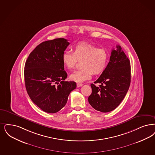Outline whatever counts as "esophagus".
Wrapping results in <instances>:
<instances>
[{
    "mask_svg": "<svg viewBox=\"0 0 155 155\" xmlns=\"http://www.w3.org/2000/svg\"><path fill=\"white\" fill-rule=\"evenodd\" d=\"M82 85H83V84H81V83H77V86L78 87H82Z\"/></svg>",
    "mask_w": 155,
    "mask_h": 155,
    "instance_id": "1",
    "label": "esophagus"
}]
</instances>
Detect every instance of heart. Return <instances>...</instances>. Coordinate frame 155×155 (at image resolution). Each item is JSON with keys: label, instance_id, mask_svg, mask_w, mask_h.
I'll use <instances>...</instances> for the list:
<instances>
[{"label": "heart", "instance_id": "1", "mask_svg": "<svg viewBox=\"0 0 155 155\" xmlns=\"http://www.w3.org/2000/svg\"><path fill=\"white\" fill-rule=\"evenodd\" d=\"M62 62L68 70L74 68L77 62H81L82 69L70 75V79L82 82L91 78L92 74H99L104 71L108 62V54L103 48H98L92 44L82 42L77 44L73 53L66 51L63 53Z\"/></svg>", "mask_w": 155, "mask_h": 155}]
</instances>
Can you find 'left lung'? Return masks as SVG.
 Here are the masks:
<instances>
[{"instance_id": "8db88e82", "label": "left lung", "mask_w": 155, "mask_h": 155, "mask_svg": "<svg viewBox=\"0 0 155 155\" xmlns=\"http://www.w3.org/2000/svg\"><path fill=\"white\" fill-rule=\"evenodd\" d=\"M130 62L120 45L112 50L110 62L106 68L92 84V92L88 97L91 105L97 111L108 112L120 104L127 92L131 81Z\"/></svg>"}]
</instances>
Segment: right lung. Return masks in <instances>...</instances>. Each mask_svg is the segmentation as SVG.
Returning a JSON list of instances; mask_svg holds the SVG:
<instances>
[{"label": "right lung", "mask_w": 155, "mask_h": 155, "mask_svg": "<svg viewBox=\"0 0 155 155\" xmlns=\"http://www.w3.org/2000/svg\"><path fill=\"white\" fill-rule=\"evenodd\" d=\"M70 44L63 38L43 42L29 54L25 62L26 91L32 101L48 113L60 111L67 103L70 92L77 87L74 81H65L62 56Z\"/></svg>", "instance_id": "add662e5"}]
</instances>
